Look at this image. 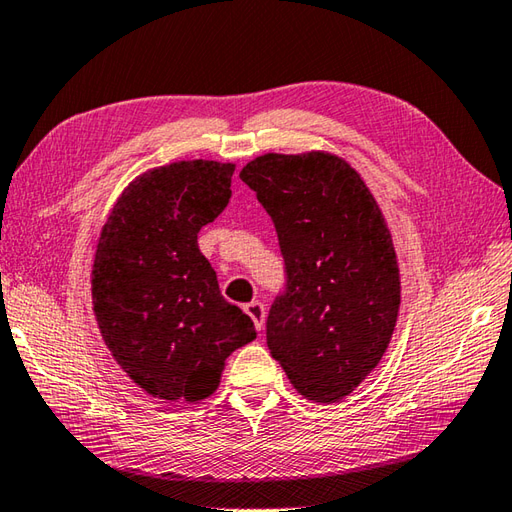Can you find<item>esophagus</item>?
<instances>
[{
  "instance_id": "esophagus-1",
  "label": "esophagus",
  "mask_w": 512,
  "mask_h": 512,
  "mask_svg": "<svg viewBox=\"0 0 512 512\" xmlns=\"http://www.w3.org/2000/svg\"><path fill=\"white\" fill-rule=\"evenodd\" d=\"M244 310H246V315L255 322V328L257 330H264V322H266V308H264V304L262 302H250V304L244 306Z\"/></svg>"
}]
</instances>
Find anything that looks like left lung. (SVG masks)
<instances>
[{
  "label": "left lung",
  "mask_w": 512,
  "mask_h": 512,
  "mask_svg": "<svg viewBox=\"0 0 512 512\" xmlns=\"http://www.w3.org/2000/svg\"><path fill=\"white\" fill-rule=\"evenodd\" d=\"M277 230L286 290L266 319V342L306 399L333 404L353 393L384 357L399 313L393 237L364 179L330 153L248 162Z\"/></svg>",
  "instance_id": "8db88e82"
}]
</instances>
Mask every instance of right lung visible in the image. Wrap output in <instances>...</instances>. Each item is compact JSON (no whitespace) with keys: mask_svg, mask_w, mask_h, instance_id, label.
Masks as SVG:
<instances>
[{"mask_svg":"<svg viewBox=\"0 0 512 512\" xmlns=\"http://www.w3.org/2000/svg\"><path fill=\"white\" fill-rule=\"evenodd\" d=\"M233 173L235 164L210 159L146 170L99 235L90 279L99 330L124 373L164 402L213 395L226 357L257 335L197 246L228 206Z\"/></svg>","mask_w":512,"mask_h":512,"instance_id":"add662e5","label":"right lung"}]
</instances>
